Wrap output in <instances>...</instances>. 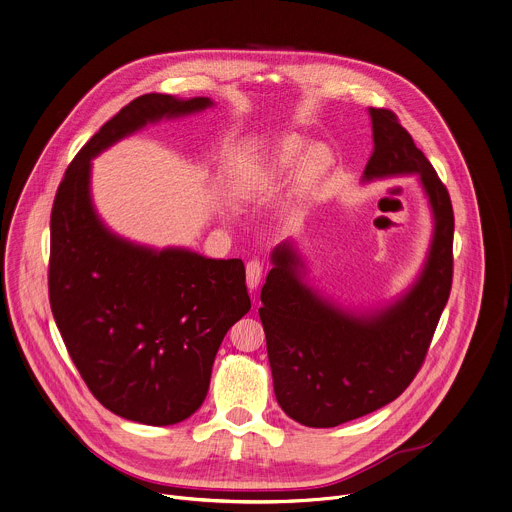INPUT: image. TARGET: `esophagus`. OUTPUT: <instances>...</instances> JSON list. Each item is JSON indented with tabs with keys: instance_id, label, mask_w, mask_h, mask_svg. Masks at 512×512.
<instances>
[{
	"instance_id": "1",
	"label": "esophagus",
	"mask_w": 512,
	"mask_h": 512,
	"mask_svg": "<svg viewBox=\"0 0 512 512\" xmlns=\"http://www.w3.org/2000/svg\"><path fill=\"white\" fill-rule=\"evenodd\" d=\"M245 269H247V287L251 291H255L261 283V277H263V263L259 259H251Z\"/></svg>"
}]
</instances>
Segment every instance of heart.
Segmentation results:
<instances>
[{
  "instance_id": "obj_1",
  "label": "heart",
  "mask_w": 512,
  "mask_h": 512,
  "mask_svg": "<svg viewBox=\"0 0 512 512\" xmlns=\"http://www.w3.org/2000/svg\"><path fill=\"white\" fill-rule=\"evenodd\" d=\"M333 156L325 144H309L299 136H285L277 140L267 152L265 162L255 170L253 179L245 191L249 197L259 189H269L283 181L295 170V181L299 189L315 187L331 168Z\"/></svg>"
}]
</instances>
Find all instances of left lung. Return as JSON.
<instances>
[{
    "instance_id": "8db88e82",
    "label": "left lung",
    "mask_w": 512,
    "mask_h": 512,
    "mask_svg": "<svg viewBox=\"0 0 512 512\" xmlns=\"http://www.w3.org/2000/svg\"><path fill=\"white\" fill-rule=\"evenodd\" d=\"M370 118L374 152L364 181L418 175L434 233L412 287L368 313L346 311L305 285L289 241L273 249L259 309L273 390L283 412L309 428H333L394 402L422 368L452 287L450 195L392 110L370 108Z\"/></svg>"
}]
</instances>
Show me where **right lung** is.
I'll list each match as a JSON object with an SVG mask.
<instances>
[{
    "mask_svg": "<svg viewBox=\"0 0 512 512\" xmlns=\"http://www.w3.org/2000/svg\"><path fill=\"white\" fill-rule=\"evenodd\" d=\"M209 106L203 96H138L80 148L52 207L48 287L66 350L104 408L148 426L183 422L205 402L223 337L251 309L245 265L114 235L94 211L90 168L148 122Z\"/></svg>",
    "mask_w": 512,
    "mask_h": 512,
    "instance_id": "add662e5",
    "label": "right lung"
}]
</instances>
